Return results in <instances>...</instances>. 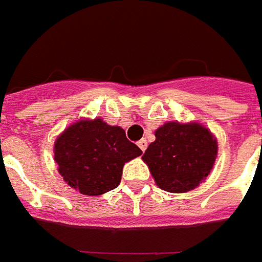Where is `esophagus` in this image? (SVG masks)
I'll return each instance as SVG.
<instances>
[{"label": "esophagus", "mask_w": 262, "mask_h": 262, "mask_svg": "<svg viewBox=\"0 0 262 262\" xmlns=\"http://www.w3.org/2000/svg\"><path fill=\"white\" fill-rule=\"evenodd\" d=\"M138 146L141 148V151L144 152L146 149V146H148V144H146V140L145 138H142V140L138 141Z\"/></svg>", "instance_id": "34e87169"}]
</instances>
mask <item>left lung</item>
<instances>
[{"label":"left lung","instance_id":"obj_1","mask_svg":"<svg viewBox=\"0 0 262 262\" xmlns=\"http://www.w3.org/2000/svg\"><path fill=\"white\" fill-rule=\"evenodd\" d=\"M155 137L142 159L162 190L189 192L210 173L217 142L207 128L199 124L166 122L155 131Z\"/></svg>","mask_w":262,"mask_h":262}]
</instances>
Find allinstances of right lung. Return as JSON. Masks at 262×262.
<instances>
[{
    "label": "right lung",
    "instance_id": "right-lung-1",
    "mask_svg": "<svg viewBox=\"0 0 262 262\" xmlns=\"http://www.w3.org/2000/svg\"><path fill=\"white\" fill-rule=\"evenodd\" d=\"M142 151L127 140L125 131L100 118L76 122L55 142L59 173L86 196H98L118 186L122 166Z\"/></svg>",
    "mask_w": 262,
    "mask_h": 262
}]
</instances>
